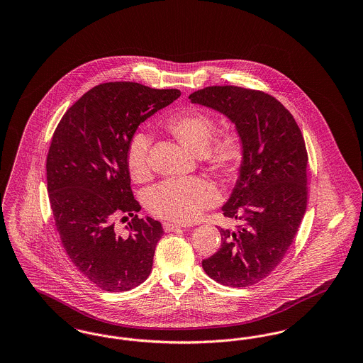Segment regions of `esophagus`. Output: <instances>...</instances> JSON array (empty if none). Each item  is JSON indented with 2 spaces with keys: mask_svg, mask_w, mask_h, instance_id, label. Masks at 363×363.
<instances>
[{
  "mask_svg": "<svg viewBox=\"0 0 363 363\" xmlns=\"http://www.w3.org/2000/svg\"><path fill=\"white\" fill-rule=\"evenodd\" d=\"M181 228H182V225H178V223H172V222H164V223H163V230H164L166 233L175 231V230H181Z\"/></svg>",
  "mask_w": 363,
  "mask_h": 363,
  "instance_id": "obj_1",
  "label": "esophagus"
}]
</instances>
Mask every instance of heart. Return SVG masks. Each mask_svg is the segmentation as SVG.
<instances>
[{
    "mask_svg": "<svg viewBox=\"0 0 363 363\" xmlns=\"http://www.w3.org/2000/svg\"><path fill=\"white\" fill-rule=\"evenodd\" d=\"M166 129L190 152L204 156L213 169L228 175L237 172L243 154L241 140L234 133H223L213 140L216 123L207 114L200 111L178 114L166 122ZM150 143L147 135L136 133L128 144L125 163L135 182H143L150 175ZM218 201L216 186L204 178L167 179L151 190L145 199L152 215L182 223L197 219L204 209Z\"/></svg>",
    "mask_w": 363,
    "mask_h": 363,
    "instance_id": "1",
    "label": "heart"
}]
</instances>
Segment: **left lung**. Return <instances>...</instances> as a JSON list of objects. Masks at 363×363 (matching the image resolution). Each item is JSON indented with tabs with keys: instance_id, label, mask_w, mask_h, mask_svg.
<instances>
[{
	"instance_id": "1",
	"label": "left lung",
	"mask_w": 363,
	"mask_h": 363,
	"mask_svg": "<svg viewBox=\"0 0 363 363\" xmlns=\"http://www.w3.org/2000/svg\"><path fill=\"white\" fill-rule=\"evenodd\" d=\"M190 102L223 114L235 126L243 154L238 178L222 207L241 222L219 227L222 245L203 261L223 286L247 287L268 277L287 253L308 201V152L290 111L274 96L241 86H207Z\"/></svg>"
}]
</instances>
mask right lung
<instances>
[{"label": "right lung", "instance_id": "obj_1", "mask_svg": "<svg viewBox=\"0 0 363 363\" xmlns=\"http://www.w3.org/2000/svg\"><path fill=\"white\" fill-rule=\"evenodd\" d=\"M181 96L130 82L104 83L64 114L49 150L46 172L52 216L72 262L99 289L129 291L150 277L160 222L138 218L125 155L140 123ZM133 216L127 234L116 217Z\"/></svg>", "mask_w": 363, "mask_h": 363}]
</instances>
